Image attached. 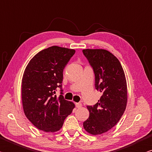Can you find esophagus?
Listing matches in <instances>:
<instances>
[{
	"mask_svg": "<svg viewBox=\"0 0 152 152\" xmlns=\"http://www.w3.org/2000/svg\"><path fill=\"white\" fill-rule=\"evenodd\" d=\"M75 105H76V107H78V108L82 107V104L81 103H76Z\"/></svg>",
	"mask_w": 152,
	"mask_h": 152,
	"instance_id": "obj_1",
	"label": "esophagus"
}]
</instances>
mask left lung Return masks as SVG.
<instances>
[{"mask_svg": "<svg viewBox=\"0 0 152 152\" xmlns=\"http://www.w3.org/2000/svg\"><path fill=\"white\" fill-rule=\"evenodd\" d=\"M95 74V88L102 94L98 102L87 106L90 116L83 123L92 135L107 132L119 122L125 111L128 90L125 74L118 59L104 49L82 50Z\"/></svg>", "mask_w": 152, "mask_h": 152, "instance_id": "8db88e82", "label": "left lung"}]
</instances>
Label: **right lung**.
Returning <instances> with one entry per match:
<instances>
[{"mask_svg": "<svg viewBox=\"0 0 152 152\" xmlns=\"http://www.w3.org/2000/svg\"><path fill=\"white\" fill-rule=\"evenodd\" d=\"M74 49L53 46L30 60L22 79V102L24 114L38 129L46 132L60 129L75 105L63 96V71ZM57 87L61 95L54 94Z\"/></svg>", "mask_w": 152, "mask_h": 152, "instance_id": "1", "label": "right lung"}]
</instances>
